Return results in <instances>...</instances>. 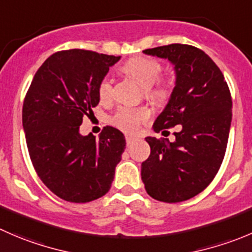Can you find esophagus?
I'll use <instances>...</instances> for the list:
<instances>
[{"label": "esophagus", "mask_w": 252, "mask_h": 252, "mask_svg": "<svg viewBox=\"0 0 252 252\" xmlns=\"http://www.w3.org/2000/svg\"><path fill=\"white\" fill-rule=\"evenodd\" d=\"M126 145L130 146V145H133L134 143H135L136 138H134V136H126Z\"/></svg>", "instance_id": "obj_1"}]
</instances>
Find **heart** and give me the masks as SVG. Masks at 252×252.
Masks as SVG:
<instances>
[{"instance_id": "b5f03b06", "label": "heart", "mask_w": 252, "mask_h": 252, "mask_svg": "<svg viewBox=\"0 0 252 252\" xmlns=\"http://www.w3.org/2000/svg\"><path fill=\"white\" fill-rule=\"evenodd\" d=\"M126 70L134 77L141 86L150 87L158 80L161 72V65L158 61L149 58H134L126 64ZM112 94V81L109 76H104L99 82L98 94L101 99H106ZM166 94L163 86L158 87L151 92V96L161 98ZM150 113L146 108H133V107H121L112 117V124L126 133H135L141 124L146 122Z\"/></svg>"}]
</instances>
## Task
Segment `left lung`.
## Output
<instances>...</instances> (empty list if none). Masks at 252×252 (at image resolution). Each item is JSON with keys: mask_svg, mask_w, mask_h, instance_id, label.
Returning a JSON list of instances; mask_svg holds the SVG:
<instances>
[{"mask_svg": "<svg viewBox=\"0 0 252 252\" xmlns=\"http://www.w3.org/2000/svg\"><path fill=\"white\" fill-rule=\"evenodd\" d=\"M143 53L175 66V87L154 131L176 126L180 131L173 133L172 143L145 138L151 153L141 163V180L156 201H187L213 181L223 162L231 124L230 91L220 69L196 46L170 44Z\"/></svg>", "mask_w": 252, "mask_h": 252, "instance_id": "8db88e82", "label": "left lung"}]
</instances>
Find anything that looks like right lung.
<instances>
[{"mask_svg": "<svg viewBox=\"0 0 252 252\" xmlns=\"http://www.w3.org/2000/svg\"><path fill=\"white\" fill-rule=\"evenodd\" d=\"M121 56L71 49L49 56L26 94L23 129L32 163L61 199L86 203L111 188L126 149L123 133L104 126L99 139L80 134L82 118L99 102L98 86Z\"/></svg>", "mask_w": 252, "mask_h": 252, "instance_id": "obj_1", "label": "right lung"}]
</instances>
